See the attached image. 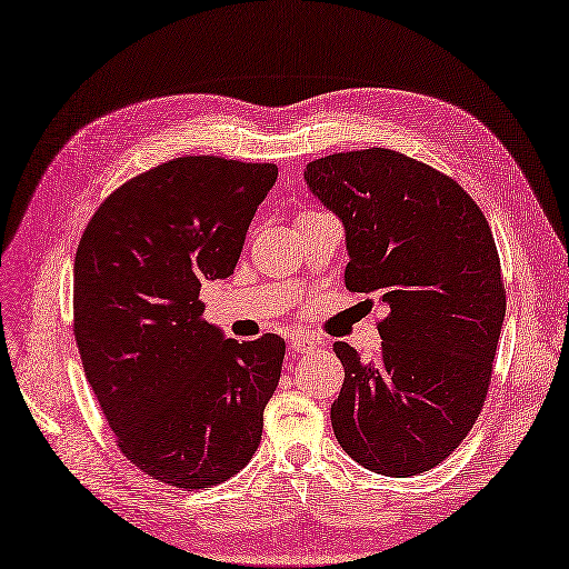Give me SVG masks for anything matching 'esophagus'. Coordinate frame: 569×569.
<instances>
[{
  "label": "esophagus",
  "mask_w": 569,
  "mask_h": 569,
  "mask_svg": "<svg viewBox=\"0 0 569 569\" xmlns=\"http://www.w3.org/2000/svg\"><path fill=\"white\" fill-rule=\"evenodd\" d=\"M317 339L312 337H305V333H296V337H290V348H293L296 353H308L312 348H317Z\"/></svg>",
  "instance_id": "esophagus-1"
}]
</instances>
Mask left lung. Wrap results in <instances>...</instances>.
Segmentation results:
<instances>
[{
  "mask_svg": "<svg viewBox=\"0 0 569 569\" xmlns=\"http://www.w3.org/2000/svg\"><path fill=\"white\" fill-rule=\"evenodd\" d=\"M305 182L343 223L346 288L387 308L377 360L333 343L346 372L333 435L375 473L430 471L488 395L507 305L490 226L449 174L391 149L317 158Z\"/></svg>",
  "mask_w": 569,
  "mask_h": 569,
  "instance_id": "left-lung-1",
  "label": "left lung"
}]
</instances>
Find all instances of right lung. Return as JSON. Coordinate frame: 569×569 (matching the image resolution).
I'll return each mask as SVG.
<instances>
[{"label": "right lung", "mask_w": 569, "mask_h": 569, "mask_svg": "<svg viewBox=\"0 0 569 569\" xmlns=\"http://www.w3.org/2000/svg\"><path fill=\"white\" fill-rule=\"evenodd\" d=\"M273 163L172 158L100 203L74 259V337L122 455L174 488L223 483L252 459L286 341L223 339L203 281L236 269Z\"/></svg>", "instance_id": "right-lung-1"}]
</instances>
